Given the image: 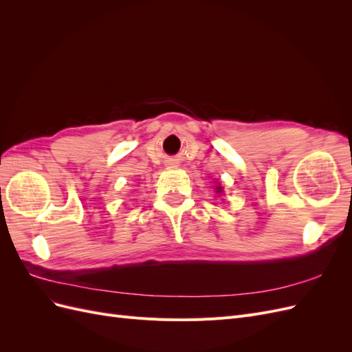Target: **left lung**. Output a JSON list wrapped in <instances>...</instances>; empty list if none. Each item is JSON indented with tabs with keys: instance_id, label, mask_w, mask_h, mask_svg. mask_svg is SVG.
Masks as SVG:
<instances>
[{
	"instance_id": "obj_1",
	"label": "left lung",
	"mask_w": 352,
	"mask_h": 352,
	"mask_svg": "<svg viewBox=\"0 0 352 352\" xmlns=\"http://www.w3.org/2000/svg\"><path fill=\"white\" fill-rule=\"evenodd\" d=\"M216 190H217V192H220V190H221V188H220V186H216Z\"/></svg>"
}]
</instances>
